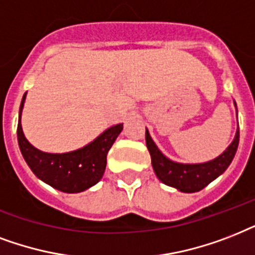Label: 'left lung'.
I'll use <instances>...</instances> for the list:
<instances>
[{
	"instance_id": "obj_1",
	"label": "left lung",
	"mask_w": 255,
	"mask_h": 255,
	"mask_svg": "<svg viewBox=\"0 0 255 255\" xmlns=\"http://www.w3.org/2000/svg\"><path fill=\"white\" fill-rule=\"evenodd\" d=\"M238 142H240V130H237L234 141L220 157L205 163L186 165V163L173 162L166 158L155 146L149 135V131L146 130V146L149 149L151 165L155 174L165 185L175 187L183 193L202 190L203 187L208 186L217 177H220L232 163L238 147Z\"/></svg>"
}]
</instances>
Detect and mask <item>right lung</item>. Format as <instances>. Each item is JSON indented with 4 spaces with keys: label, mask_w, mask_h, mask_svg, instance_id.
Listing matches in <instances>:
<instances>
[{
    "label": "right lung",
    "mask_w": 255,
    "mask_h": 255,
    "mask_svg": "<svg viewBox=\"0 0 255 255\" xmlns=\"http://www.w3.org/2000/svg\"><path fill=\"white\" fill-rule=\"evenodd\" d=\"M22 102L19 106V120L17 126L19 150L23 158L39 179L49 183L57 190L65 193H80L93 185H96L104 175L106 167L108 151L122 131V124L112 126L105 130L100 137L82 149L65 153V154H50L35 149L29 143L21 128V113Z\"/></svg>",
    "instance_id": "right-lung-1"
}]
</instances>
